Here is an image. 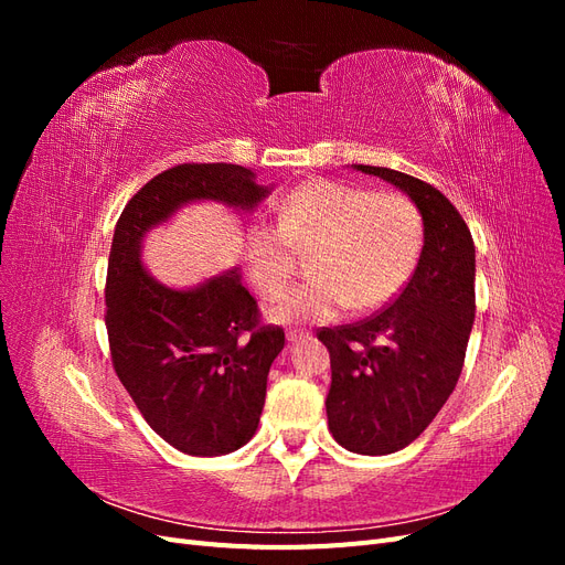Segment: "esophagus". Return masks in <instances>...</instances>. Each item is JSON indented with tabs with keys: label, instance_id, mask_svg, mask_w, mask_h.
Returning a JSON list of instances; mask_svg holds the SVG:
<instances>
[{
	"label": "esophagus",
	"instance_id": "obj_1",
	"mask_svg": "<svg viewBox=\"0 0 565 565\" xmlns=\"http://www.w3.org/2000/svg\"><path fill=\"white\" fill-rule=\"evenodd\" d=\"M303 337H309V332H303V330H289L287 332V341H299Z\"/></svg>",
	"mask_w": 565,
	"mask_h": 565
}]
</instances>
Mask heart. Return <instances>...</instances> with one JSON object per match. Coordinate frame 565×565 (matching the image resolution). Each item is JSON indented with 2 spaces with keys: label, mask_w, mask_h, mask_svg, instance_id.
<instances>
[{
  "label": "heart",
  "mask_w": 565,
  "mask_h": 565,
  "mask_svg": "<svg viewBox=\"0 0 565 565\" xmlns=\"http://www.w3.org/2000/svg\"><path fill=\"white\" fill-rule=\"evenodd\" d=\"M422 235V214L407 195L313 179L282 198L278 226L247 228V278L262 297H276L292 278L297 252H311L313 278L278 299L273 320L324 322L351 303L372 311L413 276Z\"/></svg>",
  "instance_id": "heart-1"
}]
</instances>
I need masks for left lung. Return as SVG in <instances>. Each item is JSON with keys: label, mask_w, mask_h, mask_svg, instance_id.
<instances>
[{"label": "left lung", "mask_w": 565, "mask_h": 565, "mask_svg": "<svg viewBox=\"0 0 565 565\" xmlns=\"http://www.w3.org/2000/svg\"><path fill=\"white\" fill-rule=\"evenodd\" d=\"M353 167L401 188L424 221L419 264L401 295L361 322L318 330L330 351L324 407L334 440L358 455H391L409 446L455 391L476 316V249L438 188L396 169Z\"/></svg>", "instance_id": "obj_1"}]
</instances>
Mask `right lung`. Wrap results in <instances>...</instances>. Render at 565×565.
Segmentation results:
<instances>
[{
	"instance_id": "1",
	"label": "right lung",
	"mask_w": 565,
	"mask_h": 565,
	"mask_svg": "<svg viewBox=\"0 0 565 565\" xmlns=\"http://www.w3.org/2000/svg\"><path fill=\"white\" fill-rule=\"evenodd\" d=\"M266 195L241 164L188 162L150 179L117 218L106 278L113 367L150 429L185 455H226L254 436L285 332L262 324L235 270L185 292L152 280L141 241L185 202L252 210Z\"/></svg>"
}]
</instances>
